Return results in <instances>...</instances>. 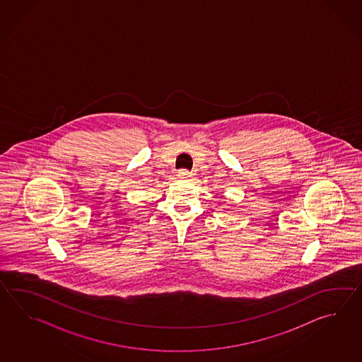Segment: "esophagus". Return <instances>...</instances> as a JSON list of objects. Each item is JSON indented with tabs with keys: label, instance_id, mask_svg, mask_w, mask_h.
<instances>
[{
	"label": "esophagus",
	"instance_id": "obj_1",
	"mask_svg": "<svg viewBox=\"0 0 362 362\" xmlns=\"http://www.w3.org/2000/svg\"><path fill=\"white\" fill-rule=\"evenodd\" d=\"M178 176L181 178H190L192 177V172H189L187 170H180Z\"/></svg>",
	"mask_w": 362,
	"mask_h": 362
}]
</instances>
